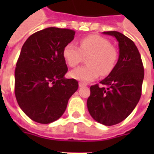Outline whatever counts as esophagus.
<instances>
[{"label":"esophagus","instance_id":"obj_1","mask_svg":"<svg viewBox=\"0 0 154 154\" xmlns=\"http://www.w3.org/2000/svg\"><path fill=\"white\" fill-rule=\"evenodd\" d=\"M87 84L84 83V82H79V87H84V86H86Z\"/></svg>","mask_w":154,"mask_h":154}]
</instances>
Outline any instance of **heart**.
<instances>
[{
	"label": "heart",
	"mask_w": 154,
	"mask_h": 154,
	"mask_svg": "<svg viewBox=\"0 0 154 154\" xmlns=\"http://www.w3.org/2000/svg\"><path fill=\"white\" fill-rule=\"evenodd\" d=\"M88 65L76 68L69 72L70 77L83 82H89L99 77L107 76L114 69L118 58L117 48L108 39L98 35H90L80 41V49L69 43L63 49V57L70 67L82 62L84 57Z\"/></svg>",
	"instance_id": "heart-1"
}]
</instances>
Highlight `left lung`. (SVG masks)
<instances>
[{"instance_id":"left-lung-1","label":"left lung","mask_w":154,"mask_h":154,"mask_svg":"<svg viewBox=\"0 0 154 154\" xmlns=\"http://www.w3.org/2000/svg\"><path fill=\"white\" fill-rule=\"evenodd\" d=\"M118 42L119 57L114 69L100 83L90 87L87 100L89 113L95 121L105 125H113L124 121L137 105L141 95L144 67L134 42L117 31L104 32Z\"/></svg>"}]
</instances>
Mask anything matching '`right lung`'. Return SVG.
Returning <instances> with one entry per match:
<instances>
[{
  "mask_svg": "<svg viewBox=\"0 0 154 154\" xmlns=\"http://www.w3.org/2000/svg\"><path fill=\"white\" fill-rule=\"evenodd\" d=\"M75 31L49 27L35 32L24 43L15 69V96L22 111L32 121L49 124L65 112L70 97L78 89L66 79L63 49Z\"/></svg>",
  "mask_w": 154,
  "mask_h": 154,
  "instance_id": "obj_1",
  "label": "right lung"
}]
</instances>
